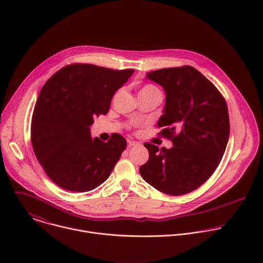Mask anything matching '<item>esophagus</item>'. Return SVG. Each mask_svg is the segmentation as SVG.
Returning <instances> with one entry per match:
<instances>
[{
  "mask_svg": "<svg viewBox=\"0 0 263 263\" xmlns=\"http://www.w3.org/2000/svg\"><path fill=\"white\" fill-rule=\"evenodd\" d=\"M139 144V142H137V141H135V140H128V145L131 147V146H135V145H138Z\"/></svg>",
  "mask_w": 263,
  "mask_h": 263,
  "instance_id": "obj_1",
  "label": "esophagus"
}]
</instances>
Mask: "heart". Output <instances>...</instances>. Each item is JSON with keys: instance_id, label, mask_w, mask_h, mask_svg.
Returning a JSON list of instances; mask_svg holds the SVG:
<instances>
[{"instance_id": "heart-1", "label": "heart", "mask_w": 263, "mask_h": 263, "mask_svg": "<svg viewBox=\"0 0 263 263\" xmlns=\"http://www.w3.org/2000/svg\"><path fill=\"white\" fill-rule=\"evenodd\" d=\"M156 92L160 93V91L157 87H155L154 85H151V84H145L140 87L138 95H148V93H156Z\"/></svg>"}]
</instances>
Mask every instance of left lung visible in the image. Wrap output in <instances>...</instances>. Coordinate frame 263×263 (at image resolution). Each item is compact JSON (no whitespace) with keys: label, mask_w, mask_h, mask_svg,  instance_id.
<instances>
[{"label":"left lung","mask_w":263,"mask_h":263,"mask_svg":"<svg viewBox=\"0 0 263 263\" xmlns=\"http://www.w3.org/2000/svg\"><path fill=\"white\" fill-rule=\"evenodd\" d=\"M146 78L165 91L163 115L157 126L172 140L171 148L145 142L148 160L140 166L142 179L157 191L189 194L214 173L226 149L228 107L217 88L193 66L161 68Z\"/></svg>","instance_id":"8db88e82"}]
</instances>
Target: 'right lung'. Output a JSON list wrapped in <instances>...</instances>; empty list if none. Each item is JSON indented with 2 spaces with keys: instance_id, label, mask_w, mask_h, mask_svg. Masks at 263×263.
Listing matches in <instances>:
<instances>
[{
  "instance_id": "add662e5",
  "label": "right lung",
  "mask_w": 263,
  "mask_h": 263,
  "mask_svg": "<svg viewBox=\"0 0 263 263\" xmlns=\"http://www.w3.org/2000/svg\"><path fill=\"white\" fill-rule=\"evenodd\" d=\"M134 72L93 64L62 67L43 86L31 122L37 160L61 189L85 193L110 176L127 146L121 134L107 142L90 136L93 119L106 115L112 97Z\"/></svg>"
}]
</instances>
